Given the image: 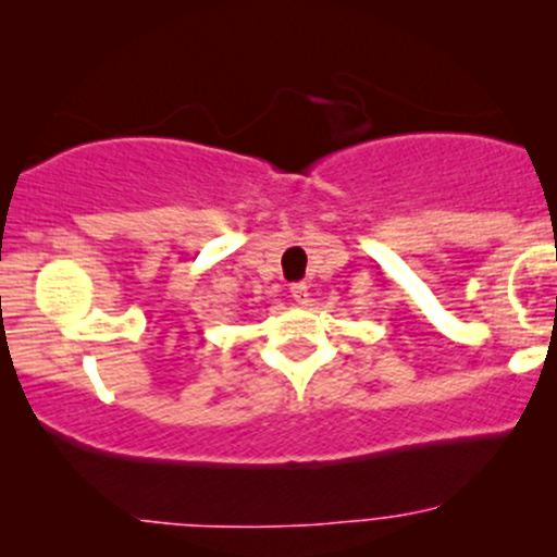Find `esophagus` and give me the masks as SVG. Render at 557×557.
Segmentation results:
<instances>
[{"label":"esophagus","instance_id":"1","mask_svg":"<svg viewBox=\"0 0 557 557\" xmlns=\"http://www.w3.org/2000/svg\"><path fill=\"white\" fill-rule=\"evenodd\" d=\"M290 296L296 298V304L306 306V304H309V285H306V283H293L290 285Z\"/></svg>","mask_w":557,"mask_h":557}]
</instances>
